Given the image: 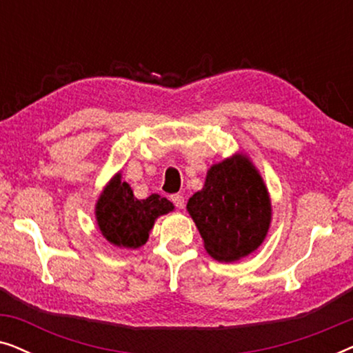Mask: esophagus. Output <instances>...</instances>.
<instances>
[{
	"label": "esophagus",
	"mask_w": 353,
	"mask_h": 353,
	"mask_svg": "<svg viewBox=\"0 0 353 353\" xmlns=\"http://www.w3.org/2000/svg\"><path fill=\"white\" fill-rule=\"evenodd\" d=\"M172 202L175 204L176 209H185V197H183L181 194H173Z\"/></svg>",
	"instance_id": "34e87169"
}]
</instances>
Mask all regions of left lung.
Listing matches in <instances>:
<instances>
[{"mask_svg": "<svg viewBox=\"0 0 353 353\" xmlns=\"http://www.w3.org/2000/svg\"><path fill=\"white\" fill-rule=\"evenodd\" d=\"M186 209L205 250L220 262H234L254 252L263 243L272 220L267 188L244 156L210 167L204 188L192 194Z\"/></svg>", "mask_w": 353, "mask_h": 353, "instance_id": "8db88e82", "label": "left lung"}]
</instances>
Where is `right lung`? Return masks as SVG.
<instances>
[{
  "label": "right lung",
  "instance_id": "add662e5",
  "mask_svg": "<svg viewBox=\"0 0 353 353\" xmlns=\"http://www.w3.org/2000/svg\"><path fill=\"white\" fill-rule=\"evenodd\" d=\"M173 210L165 197L151 194L139 201L133 196L128 183L120 180V173L105 186L96 204V220L101 233L119 248L137 249L146 243L157 216Z\"/></svg>",
  "mask_w": 353,
  "mask_h": 353
}]
</instances>
